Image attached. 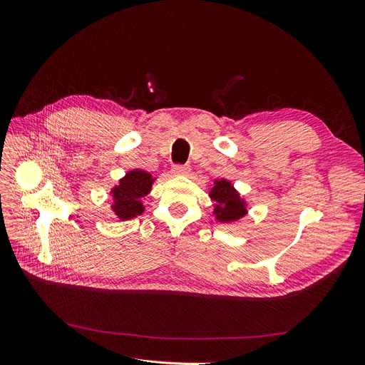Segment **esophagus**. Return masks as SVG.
<instances>
[{
  "instance_id": "obj_1",
  "label": "esophagus",
  "mask_w": 365,
  "mask_h": 365,
  "mask_svg": "<svg viewBox=\"0 0 365 365\" xmlns=\"http://www.w3.org/2000/svg\"><path fill=\"white\" fill-rule=\"evenodd\" d=\"M173 173L178 175V176H185L190 173V168L189 165H181V164H176L173 168Z\"/></svg>"
}]
</instances>
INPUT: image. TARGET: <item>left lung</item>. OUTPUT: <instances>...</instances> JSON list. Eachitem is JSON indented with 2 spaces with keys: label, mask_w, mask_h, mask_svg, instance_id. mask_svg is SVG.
<instances>
[{
  "label": "left lung",
  "mask_w": 365,
  "mask_h": 365,
  "mask_svg": "<svg viewBox=\"0 0 365 365\" xmlns=\"http://www.w3.org/2000/svg\"><path fill=\"white\" fill-rule=\"evenodd\" d=\"M210 197L215 202V215L219 222H235L247 215V204L236 189L227 180H216L210 190Z\"/></svg>",
  "instance_id": "left-lung-1"
}]
</instances>
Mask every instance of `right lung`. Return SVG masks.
<instances>
[{
    "instance_id": "1",
    "label": "right lung",
    "mask_w": 365,
    "mask_h": 365,
    "mask_svg": "<svg viewBox=\"0 0 365 365\" xmlns=\"http://www.w3.org/2000/svg\"><path fill=\"white\" fill-rule=\"evenodd\" d=\"M153 184V178L149 172L134 169L121 178L118 185L111 190L114 204L111 205L115 216L120 220H129L145 212L141 200L145 197Z\"/></svg>"
}]
</instances>
